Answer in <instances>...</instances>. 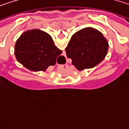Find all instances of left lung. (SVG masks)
I'll return each instance as SVG.
<instances>
[{
  "instance_id": "left-lung-1",
  "label": "left lung",
  "mask_w": 129,
  "mask_h": 129,
  "mask_svg": "<svg viewBox=\"0 0 129 129\" xmlns=\"http://www.w3.org/2000/svg\"><path fill=\"white\" fill-rule=\"evenodd\" d=\"M108 47V40L100 31L85 27L72 35L66 52L72 65L82 71L99 64L107 55Z\"/></svg>"
}]
</instances>
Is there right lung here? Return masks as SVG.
Returning <instances> with one entry per match:
<instances>
[{"mask_svg":"<svg viewBox=\"0 0 129 129\" xmlns=\"http://www.w3.org/2000/svg\"><path fill=\"white\" fill-rule=\"evenodd\" d=\"M62 51L57 48L51 37L39 29L24 32L15 45L16 60L29 70L46 71L56 63Z\"/></svg>","mask_w":129,"mask_h":129,"instance_id":"add662e5","label":"right lung"}]
</instances>
